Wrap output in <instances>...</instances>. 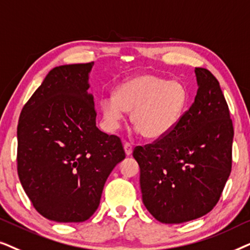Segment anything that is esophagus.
Here are the masks:
<instances>
[{
  "label": "esophagus",
  "mask_w": 250,
  "mask_h": 250,
  "mask_svg": "<svg viewBox=\"0 0 250 250\" xmlns=\"http://www.w3.org/2000/svg\"><path fill=\"white\" fill-rule=\"evenodd\" d=\"M123 148H125V152L127 155H130L131 152H132V145L130 143H125L123 144Z\"/></svg>",
  "instance_id": "34e87169"
}]
</instances>
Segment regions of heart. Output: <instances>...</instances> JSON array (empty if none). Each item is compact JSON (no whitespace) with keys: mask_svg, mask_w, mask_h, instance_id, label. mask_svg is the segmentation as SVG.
I'll return each instance as SVG.
<instances>
[{"mask_svg":"<svg viewBox=\"0 0 250 250\" xmlns=\"http://www.w3.org/2000/svg\"><path fill=\"white\" fill-rule=\"evenodd\" d=\"M189 95L181 82L155 74H139L125 80L114 97L102 101V112L111 130L119 128L125 112H131V122L142 136L158 141L174 130L188 107Z\"/></svg>","mask_w":250,"mask_h":250,"instance_id":"heart-1","label":"heart"}]
</instances>
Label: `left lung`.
Returning a JSON list of instances; mask_svg holds the SVG:
<instances>
[{
	"mask_svg": "<svg viewBox=\"0 0 250 250\" xmlns=\"http://www.w3.org/2000/svg\"><path fill=\"white\" fill-rule=\"evenodd\" d=\"M198 92L174 130L136 146L143 202L165 224L208 214L217 204L232 168L233 125L219 82L197 67Z\"/></svg>",
	"mask_w": 250,
	"mask_h": 250,
	"instance_id": "left-lung-1",
	"label": "left lung"
}]
</instances>
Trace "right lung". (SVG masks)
I'll return each instance as SVG.
<instances>
[{
	"label": "right lung",
	"mask_w": 250,
	"mask_h": 250,
	"mask_svg": "<svg viewBox=\"0 0 250 250\" xmlns=\"http://www.w3.org/2000/svg\"><path fill=\"white\" fill-rule=\"evenodd\" d=\"M94 62L55 67L21 109L17 170L43 217L84 222L94 215L105 182L125 158L121 139L96 127L88 94Z\"/></svg>",
	"instance_id": "add662e5"
}]
</instances>
